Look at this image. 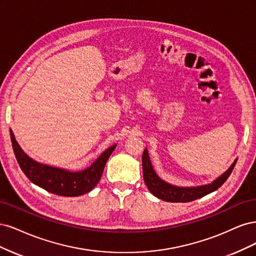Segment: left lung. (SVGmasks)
I'll list each match as a JSON object with an SVG mask.
<instances>
[{
	"instance_id": "8db88e82",
	"label": "left lung",
	"mask_w": 256,
	"mask_h": 256,
	"mask_svg": "<svg viewBox=\"0 0 256 256\" xmlns=\"http://www.w3.org/2000/svg\"><path fill=\"white\" fill-rule=\"evenodd\" d=\"M236 162L237 158L234 160L232 164H230V167L224 173H222L220 176H218L215 180H212L210 184L196 187H180L164 182V180H162L158 174H156L155 170L153 169L152 162L150 160L148 149L146 148L142 153L144 180L150 192L160 200L173 203L190 202L196 199H200V198L217 190V189L228 180L230 173H232Z\"/></svg>"
}]
</instances>
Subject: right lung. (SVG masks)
<instances>
[{
	"mask_svg": "<svg viewBox=\"0 0 256 256\" xmlns=\"http://www.w3.org/2000/svg\"><path fill=\"white\" fill-rule=\"evenodd\" d=\"M10 138L16 158L28 180L44 190L64 196H78L85 194L96 186L100 180L107 160L117 144L106 149L98 158L84 170L71 171L48 166L36 162L24 152L10 130Z\"/></svg>",
	"mask_w": 256,
	"mask_h": 256,
	"instance_id": "add662e5",
	"label": "right lung"
}]
</instances>
